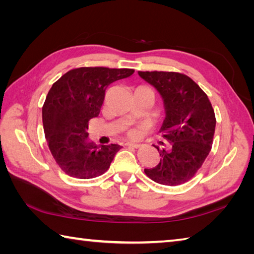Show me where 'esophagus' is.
I'll return each mask as SVG.
<instances>
[{
  "instance_id": "1",
  "label": "esophagus",
  "mask_w": 254,
  "mask_h": 254,
  "mask_svg": "<svg viewBox=\"0 0 254 254\" xmlns=\"http://www.w3.org/2000/svg\"><path fill=\"white\" fill-rule=\"evenodd\" d=\"M126 145H127V147H133V148H139V147H141V144H138V143H132V142H127Z\"/></svg>"
}]
</instances>
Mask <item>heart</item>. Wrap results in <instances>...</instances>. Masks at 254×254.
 Wrapping results in <instances>:
<instances>
[{
	"instance_id": "b5f03b06",
	"label": "heart",
	"mask_w": 254,
	"mask_h": 254,
	"mask_svg": "<svg viewBox=\"0 0 254 254\" xmlns=\"http://www.w3.org/2000/svg\"><path fill=\"white\" fill-rule=\"evenodd\" d=\"M127 134L131 137H136L138 135V130H137V128H131V130H128Z\"/></svg>"
}]
</instances>
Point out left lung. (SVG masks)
I'll return each instance as SVG.
<instances>
[{"instance_id":"obj_1","label":"left lung","mask_w":254,"mask_h":254,"mask_svg":"<svg viewBox=\"0 0 254 254\" xmlns=\"http://www.w3.org/2000/svg\"><path fill=\"white\" fill-rule=\"evenodd\" d=\"M157 89L164 100L166 117L160 127L170 143L158 149L159 164L144 169L153 181L164 186L188 182L201 168L212 148L216 119L207 95L189 76L176 72H138Z\"/></svg>"}]
</instances>
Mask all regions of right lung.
Instances as JSON below:
<instances>
[{"label": "right lung", "instance_id": "add662e5", "mask_svg": "<svg viewBox=\"0 0 254 254\" xmlns=\"http://www.w3.org/2000/svg\"><path fill=\"white\" fill-rule=\"evenodd\" d=\"M133 73L132 68L78 67L52 85L42 107V123L53 158L69 177L91 179L109 169L121 146L89 142L88 122L99 116L108 86Z\"/></svg>", "mask_w": 254, "mask_h": 254}]
</instances>
